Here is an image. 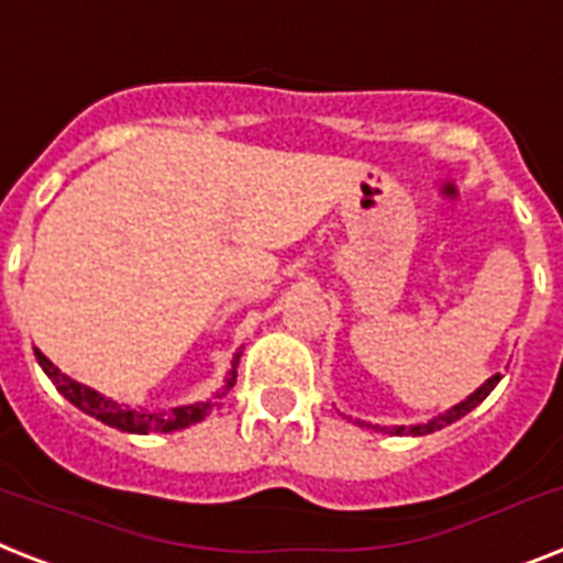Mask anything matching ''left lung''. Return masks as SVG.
I'll use <instances>...</instances> for the list:
<instances>
[{
    "mask_svg": "<svg viewBox=\"0 0 563 563\" xmlns=\"http://www.w3.org/2000/svg\"><path fill=\"white\" fill-rule=\"evenodd\" d=\"M497 382H500V373H497V376L488 378L486 385L479 387V390H474L472 396H468V399L460 401V405H454V408L445 410V413H442V416H437V419H433V422H428V424H413V428H405V424H399V428H382V431H390V433H396V437H401V433H413V437H424V433L440 431V428H445V424L456 422V419H463L465 413H472V410L477 408L479 401L486 399L488 393L495 390Z\"/></svg>",
    "mask_w": 563,
    "mask_h": 563,
    "instance_id": "left-lung-1",
    "label": "left lung"
}]
</instances>
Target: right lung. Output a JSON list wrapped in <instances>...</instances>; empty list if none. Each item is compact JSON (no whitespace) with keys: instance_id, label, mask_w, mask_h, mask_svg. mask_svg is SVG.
Here are the masks:
<instances>
[{"instance_id":"right-lung-1","label":"right lung","mask_w":563,"mask_h":563,"mask_svg":"<svg viewBox=\"0 0 563 563\" xmlns=\"http://www.w3.org/2000/svg\"><path fill=\"white\" fill-rule=\"evenodd\" d=\"M36 361H40V367L45 369V376L52 378L54 385H57V390L66 396L75 408L86 410L89 416H95V419H100L103 424H109V428H118V431H126V433H170V431H178V428H187V424L194 422H202L205 416L210 413V401H199V405H185V408H173L167 410V413H144V410H135L130 408V405H118V401L107 399V396H100V393L89 390V387H84L80 382H75V378H68L66 373H59L57 367H54L52 361L45 358L40 350H34ZM240 358V355H236ZM236 382V361H234V369H231V376H228V387H234Z\"/></svg>"}]
</instances>
